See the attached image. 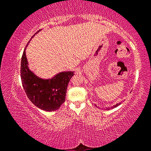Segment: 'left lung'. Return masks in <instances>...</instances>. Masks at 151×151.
Returning <instances> with one entry per match:
<instances>
[{"instance_id": "1", "label": "left lung", "mask_w": 151, "mask_h": 151, "mask_svg": "<svg viewBox=\"0 0 151 151\" xmlns=\"http://www.w3.org/2000/svg\"><path fill=\"white\" fill-rule=\"evenodd\" d=\"M121 104V103H117V104H114V105H113L112 106H111V107H109V108H107V109H106V110H110V109H112L115 108V107L118 106H119V105H120V104ZM95 106H96V107H97V106L96 105V104H95Z\"/></svg>"}]
</instances>
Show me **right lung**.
Wrapping results in <instances>:
<instances>
[{"instance_id":"right-lung-1","label":"right lung","mask_w":151,"mask_h":151,"mask_svg":"<svg viewBox=\"0 0 151 151\" xmlns=\"http://www.w3.org/2000/svg\"><path fill=\"white\" fill-rule=\"evenodd\" d=\"M30 40L21 58L20 76L22 86L28 98L36 106L48 112L56 111L65 101L68 84L75 73L74 71H63L49 78H43L36 75L30 69L26 56V49Z\"/></svg>"}]
</instances>
